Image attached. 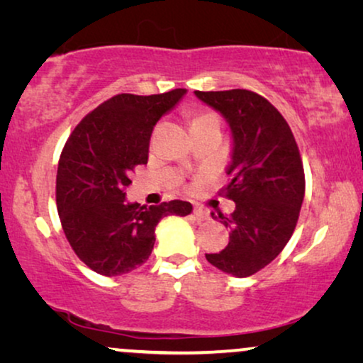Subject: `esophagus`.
Returning <instances> with one entry per match:
<instances>
[{"mask_svg":"<svg viewBox=\"0 0 363 363\" xmlns=\"http://www.w3.org/2000/svg\"><path fill=\"white\" fill-rule=\"evenodd\" d=\"M193 215L195 216H198V218H201V220H208V211L205 210V208L203 206H198V205H195V208H193Z\"/></svg>","mask_w":363,"mask_h":363,"instance_id":"esophagus-1","label":"esophagus"}]
</instances>
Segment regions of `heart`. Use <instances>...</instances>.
Here are the masks:
<instances>
[{
  "mask_svg": "<svg viewBox=\"0 0 363 363\" xmlns=\"http://www.w3.org/2000/svg\"><path fill=\"white\" fill-rule=\"evenodd\" d=\"M205 122H216V123H220V117H218L215 112L201 111V112H198L196 116L191 118V127L200 125V123H205Z\"/></svg>",
  "mask_w": 363,
  "mask_h": 363,
  "instance_id": "heart-1",
  "label": "heart"
}]
</instances>
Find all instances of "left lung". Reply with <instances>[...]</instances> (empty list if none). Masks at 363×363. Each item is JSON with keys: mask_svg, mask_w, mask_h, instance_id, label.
<instances>
[{"mask_svg": "<svg viewBox=\"0 0 363 363\" xmlns=\"http://www.w3.org/2000/svg\"><path fill=\"white\" fill-rule=\"evenodd\" d=\"M195 94L226 118L233 132L228 183L220 195L236 208L230 216L218 213L230 228V242L206 259L228 274L252 276L284 250L296 230L306 191L299 147L286 118L259 94L246 89Z\"/></svg>", "mask_w": 363, "mask_h": 363, "instance_id": "8db88e82", "label": "left lung"}]
</instances>
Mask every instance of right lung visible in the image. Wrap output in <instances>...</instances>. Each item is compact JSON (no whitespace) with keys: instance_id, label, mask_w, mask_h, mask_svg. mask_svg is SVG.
I'll return each instance as SVG.
<instances>
[{"instance_id":"right-lung-1","label":"right lung","mask_w":363,"mask_h":363,"mask_svg":"<svg viewBox=\"0 0 363 363\" xmlns=\"http://www.w3.org/2000/svg\"><path fill=\"white\" fill-rule=\"evenodd\" d=\"M185 89L165 94H117L89 112L69 135L56 177V205L72 251L97 274H127L148 259L155 228L168 215L186 216L191 203H127L138 165H147L148 142L163 113Z\"/></svg>"}]
</instances>
